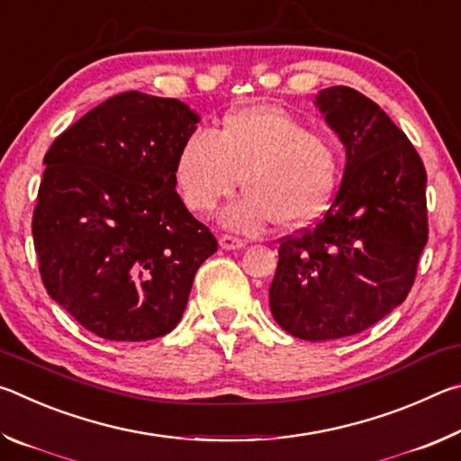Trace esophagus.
Returning a JSON list of instances; mask_svg holds the SVG:
<instances>
[{"label": "esophagus", "mask_w": 461, "mask_h": 461, "mask_svg": "<svg viewBox=\"0 0 461 461\" xmlns=\"http://www.w3.org/2000/svg\"><path fill=\"white\" fill-rule=\"evenodd\" d=\"M246 246V241H241V240H238V238H233V236H221L220 238V248L221 249H241Z\"/></svg>", "instance_id": "34e87169"}]
</instances>
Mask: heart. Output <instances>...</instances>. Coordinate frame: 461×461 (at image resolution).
Here are the masks:
<instances>
[{
  "instance_id": "heart-1",
  "label": "heart",
  "mask_w": 461,
  "mask_h": 461,
  "mask_svg": "<svg viewBox=\"0 0 461 461\" xmlns=\"http://www.w3.org/2000/svg\"><path fill=\"white\" fill-rule=\"evenodd\" d=\"M343 168L338 138L313 131L296 115L270 104L228 113L217 134L191 131L175 160V183L185 205L205 213L233 197L244 176L248 194L223 212L225 228L256 233L272 223L303 228L333 201Z\"/></svg>"
}]
</instances>
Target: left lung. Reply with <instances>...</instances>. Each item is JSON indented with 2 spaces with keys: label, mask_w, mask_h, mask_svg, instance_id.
Returning <instances> with one entry per match:
<instances>
[{
  "label": "left lung",
  "mask_w": 461,
  "mask_h": 461,
  "mask_svg": "<svg viewBox=\"0 0 461 461\" xmlns=\"http://www.w3.org/2000/svg\"><path fill=\"white\" fill-rule=\"evenodd\" d=\"M315 107L346 148L331 207L313 230L286 238L270 285L275 321L307 341L356 335L407 299L427 244V175L409 138L349 87Z\"/></svg>",
  "instance_id": "1"
}]
</instances>
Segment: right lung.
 I'll return each mask as SVG.
<instances>
[{
    "label": "right lung",
    "instance_id": "obj_1",
    "mask_svg": "<svg viewBox=\"0 0 461 461\" xmlns=\"http://www.w3.org/2000/svg\"><path fill=\"white\" fill-rule=\"evenodd\" d=\"M199 113L130 91L54 140L32 220L46 291L112 341L173 331L217 241L176 193L175 160Z\"/></svg>",
    "mask_w": 461,
    "mask_h": 461
}]
</instances>
